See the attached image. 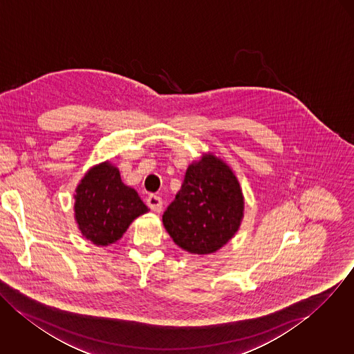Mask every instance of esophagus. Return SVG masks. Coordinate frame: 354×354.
Segmentation results:
<instances>
[{"label":"esophagus","instance_id":"1","mask_svg":"<svg viewBox=\"0 0 354 354\" xmlns=\"http://www.w3.org/2000/svg\"><path fill=\"white\" fill-rule=\"evenodd\" d=\"M147 205H148V207H149L151 210H153V212H156V213L162 212V209H163V201H162V198L158 196V195H149V196L147 198Z\"/></svg>","mask_w":354,"mask_h":354}]
</instances>
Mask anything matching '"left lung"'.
<instances>
[{"label":"left lung","mask_w":354,"mask_h":354,"mask_svg":"<svg viewBox=\"0 0 354 354\" xmlns=\"http://www.w3.org/2000/svg\"><path fill=\"white\" fill-rule=\"evenodd\" d=\"M244 196L232 168L212 153L189 165L180 190L163 214L174 243L194 254L217 252L239 230Z\"/></svg>","instance_id":"8db88e82"}]
</instances>
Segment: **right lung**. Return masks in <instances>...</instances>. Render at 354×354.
I'll return each instance as SVG.
<instances>
[{"label": "right lung", "mask_w": 354, "mask_h": 354, "mask_svg": "<svg viewBox=\"0 0 354 354\" xmlns=\"http://www.w3.org/2000/svg\"><path fill=\"white\" fill-rule=\"evenodd\" d=\"M74 198L82 236L102 246L120 240L133 219L149 210L136 190L122 183L118 168L110 162L90 168Z\"/></svg>", "instance_id": "add662e5"}]
</instances>
